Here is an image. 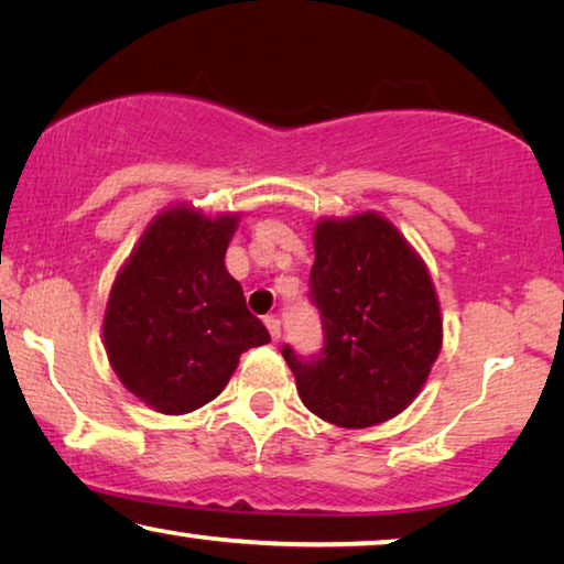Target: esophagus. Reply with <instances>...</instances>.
Listing matches in <instances>:
<instances>
[{"instance_id": "34e87169", "label": "esophagus", "mask_w": 564, "mask_h": 564, "mask_svg": "<svg viewBox=\"0 0 564 564\" xmlns=\"http://www.w3.org/2000/svg\"><path fill=\"white\" fill-rule=\"evenodd\" d=\"M265 326L271 332V339L279 341L281 339V318L279 316H265Z\"/></svg>"}]
</instances>
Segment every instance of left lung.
<instances>
[{
    "mask_svg": "<svg viewBox=\"0 0 564 564\" xmlns=\"http://www.w3.org/2000/svg\"><path fill=\"white\" fill-rule=\"evenodd\" d=\"M308 299L324 347L281 349L304 405L326 423L369 427L402 413L441 351L443 318L427 268L390 220H318Z\"/></svg>",
    "mask_w": 564,
    "mask_h": 564,
    "instance_id": "obj_1",
    "label": "left lung"
}]
</instances>
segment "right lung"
Returning a JSON list of instances; mask_svg holds the SVG:
<instances>
[{
  "mask_svg": "<svg viewBox=\"0 0 564 564\" xmlns=\"http://www.w3.org/2000/svg\"><path fill=\"white\" fill-rule=\"evenodd\" d=\"M238 215L176 205L141 235L116 275L106 355L123 388L156 413H192L225 390L242 351L271 341L225 268Z\"/></svg>",
  "mask_w": 564,
  "mask_h": 564,
  "instance_id": "obj_1",
  "label": "right lung"
}]
</instances>
